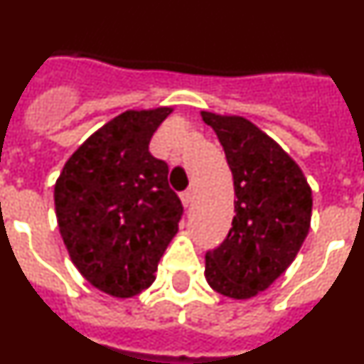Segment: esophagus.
<instances>
[{
    "label": "esophagus",
    "mask_w": 364,
    "mask_h": 364,
    "mask_svg": "<svg viewBox=\"0 0 364 364\" xmlns=\"http://www.w3.org/2000/svg\"><path fill=\"white\" fill-rule=\"evenodd\" d=\"M180 200H182V205H184V208H189V205H191V202H193L191 191L182 193V195H180Z\"/></svg>",
    "instance_id": "34e87169"
}]
</instances>
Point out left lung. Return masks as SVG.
<instances>
[{
	"label": "left lung",
	"mask_w": 364,
	"mask_h": 364,
	"mask_svg": "<svg viewBox=\"0 0 364 364\" xmlns=\"http://www.w3.org/2000/svg\"><path fill=\"white\" fill-rule=\"evenodd\" d=\"M233 175L235 217L226 240L205 253V281L237 301L268 290L310 231L311 188L290 154L244 117L202 111Z\"/></svg>",
	"instance_id": "1"
}]
</instances>
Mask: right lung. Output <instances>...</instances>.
Returning a JSON list of instances; mask_svg holds the SVG:
<instances>
[{
    "label": "right lung",
    "instance_id": "add662e5",
    "mask_svg": "<svg viewBox=\"0 0 364 364\" xmlns=\"http://www.w3.org/2000/svg\"><path fill=\"white\" fill-rule=\"evenodd\" d=\"M173 107L122 112L70 154L54 184L58 228L73 264L96 290L117 299L156 279L178 231L182 204L151 136Z\"/></svg>",
    "mask_w": 364,
    "mask_h": 364
}]
</instances>
